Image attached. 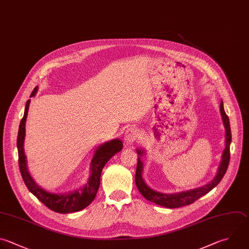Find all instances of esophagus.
Segmentation results:
<instances>
[{"mask_svg": "<svg viewBox=\"0 0 249 249\" xmlns=\"http://www.w3.org/2000/svg\"><path fill=\"white\" fill-rule=\"evenodd\" d=\"M138 136V131L134 127H129L124 133V141L126 144H132Z\"/></svg>", "mask_w": 249, "mask_h": 249, "instance_id": "1", "label": "esophagus"}]
</instances>
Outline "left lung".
I'll list each match as a JSON object with an SVG mask.
<instances>
[{
	"instance_id": "left-lung-1",
	"label": "left lung",
	"mask_w": 249,
	"mask_h": 249,
	"mask_svg": "<svg viewBox=\"0 0 249 249\" xmlns=\"http://www.w3.org/2000/svg\"><path fill=\"white\" fill-rule=\"evenodd\" d=\"M220 113L222 116L223 124L225 126V131H226L225 149L222 153V158H221L220 164L218 166L216 176L213 178V180L210 183H208L202 187L193 189L190 191H186V192L176 193V194H164V193L157 192V191L151 189L150 187L147 186V184L145 183V181L142 177L143 162H142L141 157L143 156L144 151L140 150V149L136 150L137 156H138V160H137V167H136V173H135V183H136L138 191L141 193V195L146 199H148L149 201H152L154 203H157L159 205L167 207V208H178V207H182V206L193 203L197 198H199L200 196L207 194L209 191H211L214 187H216L219 184V182L224 177V175L227 171L228 165H229L230 145H231V141L230 122H229L228 116L225 113L223 102H221V104H220Z\"/></svg>"
}]
</instances>
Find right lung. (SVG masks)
<instances>
[{
    "mask_svg": "<svg viewBox=\"0 0 249 249\" xmlns=\"http://www.w3.org/2000/svg\"><path fill=\"white\" fill-rule=\"evenodd\" d=\"M38 87L34 89L30 97L36 95ZM30 99L26 102L24 116L20 122L18 135V164L23 181L28 190L47 207L57 213H70L80 211L89 206L95 198L99 185L100 176L103 167L107 161L123 149V142L120 139H113L100 145L91 160L90 174L88 183L80 189L74 190L67 194L51 193L40 187L32 178L28 171L27 160L24 154V139H25V123L29 110Z\"/></svg>",
    "mask_w": 249,
    "mask_h": 249,
    "instance_id": "1",
    "label": "right lung"
}]
</instances>
